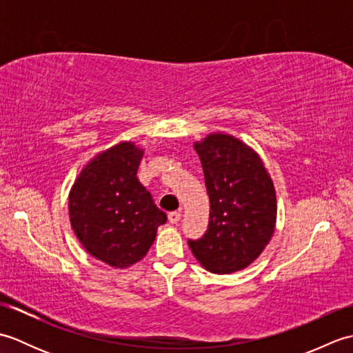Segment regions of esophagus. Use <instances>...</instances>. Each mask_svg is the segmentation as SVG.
<instances>
[{
	"mask_svg": "<svg viewBox=\"0 0 353 353\" xmlns=\"http://www.w3.org/2000/svg\"><path fill=\"white\" fill-rule=\"evenodd\" d=\"M182 219V212L181 211H174V212H170L168 214V221L171 224H177Z\"/></svg>",
	"mask_w": 353,
	"mask_h": 353,
	"instance_id": "34e87169",
	"label": "esophagus"
}]
</instances>
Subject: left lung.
<instances>
[{"label":"left lung","instance_id":"left-lung-1","mask_svg":"<svg viewBox=\"0 0 353 353\" xmlns=\"http://www.w3.org/2000/svg\"><path fill=\"white\" fill-rule=\"evenodd\" d=\"M211 203L203 238L188 241L201 267L230 274L259 258L276 228L272 177L254 150L232 134L215 132L194 142Z\"/></svg>","mask_w":353,"mask_h":353}]
</instances>
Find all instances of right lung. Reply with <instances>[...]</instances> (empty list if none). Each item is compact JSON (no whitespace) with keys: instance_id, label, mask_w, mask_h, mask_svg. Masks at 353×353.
<instances>
[{"instance_id":"right-lung-1","label":"right lung","mask_w":353,"mask_h":353,"mask_svg":"<svg viewBox=\"0 0 353 353\" xmlns=\"http://www.w3.org/2000/svg\"><path fill=\"white\" fill-rule=\"evenodd\" d=\"M145 148L121 141L97 153L81 168L68 196L71 228L85 250L104 264L125 270L145 256L167 221L138 181Z\"/></svg>"}]
</instances>
